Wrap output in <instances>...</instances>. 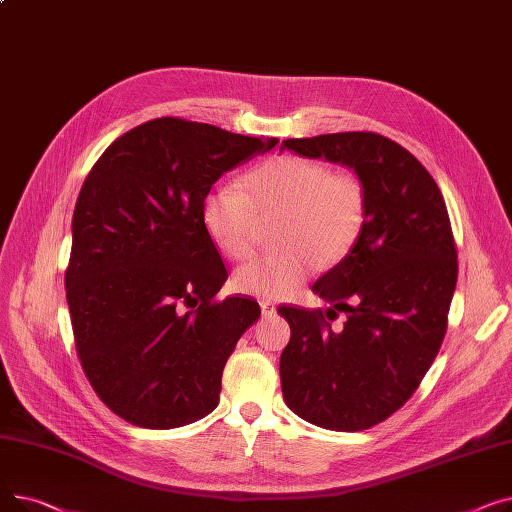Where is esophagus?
<instances>
[{"mask_svg": "<svg viewBox=\"0 0 512 512\" xmlns=\"http://www.w3.org/2000/svg\"><path fill=\"white\" fill-rule=\"evenodd\" d=\"M259 305H261V313H263V317H272V315H276V305H274L272 301H261Z\"/></svg>", "mask_w": 512, "mask_h": 512, "instance_id": "1", "label": "esophagus"}]
</instances>
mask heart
<instances>
[{
    "mask_svg": "<svg viewBox=\"0 0 512 512\" xmlns=\"http://www.w3.org/2000/svg\"><path fill=\"white\" fill-rule=\"evenodd\" d=\"M280 215L278 253L240 265L234 288L263 301L288 297L319 263L330 267L353 251L367 218L363 182L332 172L326 161L276 155L251 170L236 188H211L201 205L203 226L228 259H247L255 249L257 218Z\"/></svg>",
    "mask_w": 512,
    "mask_h": 512,
    "instance_id": "heart-1",
    "label": "heart"
}]
</instances>
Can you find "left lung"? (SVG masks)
<instances>
[{
    "instance_id": "left-lung-1",
    "label": "left lung",
    "mask_w": 512,
    "mask_h": 512,
    "mask_svg": "<svg viewBox=\"0 0 512 512\" xmlns=\"http://www.w3.org/2000/svg\"><path fill=\"white\" fill-rule=\"evenodd\" d=\"M284 147L353 168L367 193L357 245L313 284L332 309H278L290 326L280 357L288 409L324 429L361 432L405 405L442 346L459 276L448 209L421 161L378 132ZM336 310L347 313L340 333L327 321Z\"/></svg>"
}]
</instances>
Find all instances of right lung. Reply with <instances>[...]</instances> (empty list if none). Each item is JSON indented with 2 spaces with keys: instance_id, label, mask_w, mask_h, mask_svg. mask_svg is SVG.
Segmentation results:
<instances>
[{
  "instance_id": "1",
  "label": "right lung",
  "mask_w": 512,
  "mask_h": 512,
  "mask_svg": "<svg viewBox=\"0 0 512 512\" xmlns=\"http://www.w3.org/2000/svg\"><path fill=\"white\" fill-rule=\"evenodd\" d=\"M276 143L155 118L107 147L80 188L66 267L76 355L124 421L172 429L218 407L224 365L261 309L215 299L228 272L201 205Z\"/></svg>"
}]
</instances>
